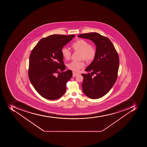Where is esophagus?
Listing matches in <instances>:
<instances>
[{
    "label": "esophagus",
    "mask_w": 147,
    "mask_h": 147,
    "mask_svg": "<svg viewBox=\"0 0 147 147\" xmlns=\"http://www.w3.org/2000/svg\"><path fill=\"white\" fill-rule=\"evenodd\" d=\"M79 74H77V73H74V72H73V77H75L77 76Z\"/></svg>",
    "instance_id": "1"
}]
</instances>
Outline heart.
I'll use <instances>...</instances> for the list:
<instances>
[{
	"instance_id": "obj_1",
	"label": "heart",
	"mask_w": 147,
	"mask_h": 147,
	"mask_svg": "<svg viewBox=\"0 0 147 147\" xmlns=\"http://www.w3.org/2000/svg\"><path fill=\"white\" fill-rule=\"evenodd\" d=\"M71 47L74 51L81 52V60L90 63L95 59L96 54V48L94 46L90 45L89 42L84 39H78L72 44ZM61 53L66 60H68L70 58L71 52L67 48L64 47L61 49ZM84 62L83 61H72L68 64V67L74 72H78L84 67Z\"/></svg>"
}]
</instances>
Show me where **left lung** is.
I'll use <instances>...</instances> for the list:
<instances>
[{
  "label": "left lung",
  "instance_id": "1",
  "mask_svg": "<svg viewBox=\"0 0 147 147\" xmlns=\"http://www.w3.org/2000/svg\"><path fill=\"white\" fill-rule=\"evenodd\" d=\"M78 37L90 39L96 46L95 59L85 70L96 75L92 77L90 73L82 74V86L83 92L90 98H99L109 92L116 81L119 56L109 39L97 32L81 34Z\"/></svg>",
  "mask_w": 147,
  "mask_h": 147
}]
</instances>
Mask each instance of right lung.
<instances>
[{"label": "right lung", "instance_id": "obj_1", "mask_svg": "<svg viewBox=\"0 0 147 147\" xmlns=\"http://www.w3.org/2000/svg\"><path fill=\"white\" fill-rule=\"evenodd\" d=\"M74 37V35H51L40 39L31 53L29 80L45 98L57 99L66 92V83L73 74L70 70L60 73L66 68L61 50Z\"/></svg>", "mask_w": 147, "mask_h": 147}]
</instances>
